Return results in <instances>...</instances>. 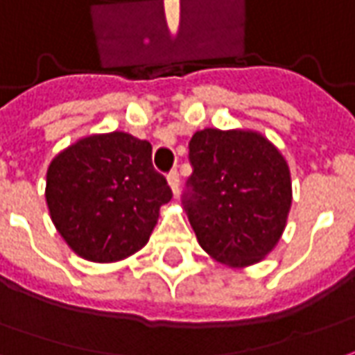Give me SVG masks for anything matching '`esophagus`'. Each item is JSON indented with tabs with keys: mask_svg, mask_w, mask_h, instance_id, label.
<instances>
[{
	"mask_svg": "<svg viewBox=\"0 0 355 355\" xmlns=\"http://www.w3.org/2000/svg\"><path fill=\"white\" fill-rule=\"evenodd\" d=\"M167 180H169V186H171V190H173V194L177 196L178 194V188H180V178H178V171L177 169H173L167 175Z\"/></svg>",
	"mask_w": 355,
	"mask_h": 355,
	"instance_id": "esophagus-1",
	"label": "esophagus"
}]
</instances>
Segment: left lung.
<instances>
[{"instance_id": "left-lung-1", "label": "left lung", "mask_w": 355, "mask_h": 355, "mask_svg": "<svg viewBox=\"0 0 355 355\" xmlns=\"http://www.w3.org/2000/svg\"><path fill=\"white\" fill-rule=\"evenodd\" d=\"M192 175L182 194L198 242L223 263L261 261L279 242L292 203L290 171L267 138L205 128L188 144Z\"/></svg>"}]
</instances>
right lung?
Returning a JSON list of instances; mask_svg holds the SVG:
<instances>
[{
  "label": "right lung",
  "instance_id": "1",
  "mask_svg": "<svg viewBox=\"0 0 355 355\" xmlns=\"http://www.w3.org/2000/svg\"><path fill=\"white\" fill-rule=\"evenodd\" d=\"M171 198L167 178L153 169L152 144L126 132L83 138L48 169L51 220L90 261H119L138 252Z\"/></svg>",
  "mask_w": 355,
  "mask_h": 355
}]
</instances>
